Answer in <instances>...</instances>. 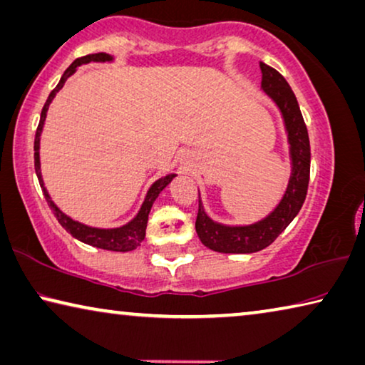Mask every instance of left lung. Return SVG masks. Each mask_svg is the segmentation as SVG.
Listing matches in <instances>:
<instances>
[{
  "mask_svg": "<svg viewBox=\"0 0 365 365\" xmlns=\"http://www.w3.org/2000/svg\"><path fill=\"white\" fill-rule=\"evenodd\" d=\"M262 68V88L279 107L284 118L287 140L291 144L292 173L287 190L276 210L262 221L250 225L217 224L207 217L201 200H198V216H196V234L203 245L219 253H253L273 244L276 237L284 230L302 207L309 188L310 177V141L305 121L300 113L296 96L287 81L264 63Z\"/></svg>",
  "mask_w": 365,
  "mask_h": 365,
  "instance_id": "8db88e82",
  "label": "left lung"
}]
</instances>
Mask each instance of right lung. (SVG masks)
Listing matches in <instances>:
<instances>
[{"mask_svg":"<svg viewBox=\"0 0 365 365\" xmlns=\"http://www.w3.org/2000/svg\"><path fill=\"white\" fill-rule=\"evenodd\" d=\"M110 60H112V56L107 55V53L86 55V56L78 58V60H74L71 65H69L66 71L63 73L60 83H58L56 88L50 92L48 99H47V102H45V106L42 108V113H40V121H38V126H37V131H36V140H34V165H36V173H37L40 187H42V190H43L45 200H47L50 210L53 211L55 217L58 219V222H60L63 227H65L66 232L71 234L74 239L84 242V244L97 247V248H103V250L130 252V250H135V248L144 240V235H146L148 216H149V211H151V207H153V203L155 201V198H158L162 190H164L167 185L172 182V178L175 177V173H170V175H165V177L159 178L158 182H154L153 187L149 188L146 198H144V203L141 206L140 212L136 214V217L131 219L128 224L121 225V227H117V229L89 227V225L81 224L78 221H73L71 217H68L66 214L58 210L56 205L53 203V201H51L47 188L43 187L42 173H40V158H38L40 133H42V128H43V121H45V117H47V110H48L50 102L53 101L56 92L60 91L63 86H65L66 79L71 76L74 71H76V68L79 65H84V63H91V61H110Z\"/></svg>","mask_w":365,"mask_h":365,"instance_id":"right-lung-1","label":"right lung"}]
</instances>
